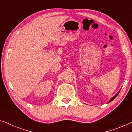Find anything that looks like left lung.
Wrapping results in <instances>:
<instances>
[{
	"label": "left lung",
	"mask_w": 132,
	"mask_h": 132,
	"mask_svg": "<svg viewBox=\"0 0 132 132\" xmlns=\"http://www.w3.org/2000/svg\"><path fill=\"white\" fill-rule=\"evenodd\" d=\"M119 93H120V92H118V93H117V94H116V95H115L114 97H112V98L111 99V100H110V101H109V102H112V100H113V99H115V98H116V97L117 96V95H118V94H119Z\"/></svg>",
	"instance_id": "obj_1"
}]
</instances>
